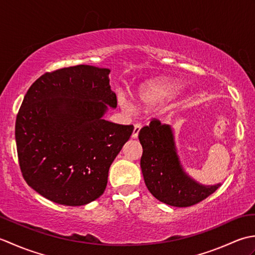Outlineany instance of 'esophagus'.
<instances>
[{"label": "esophagus", "instance_id": "34e87169", "mask_svg": "<svg viewBox=\"0 0 255 255\" xmlns=\"http://www.w3.org/2000/svg\"><path fill=\"white\" fill-rule=\"evenodd\" d=\"M140 129H141V124H136V125H134L133 131H132V134H131L132 138H137L138 137Z\"/></svg>", "mask_w": 255, "mask_h": 255}]
</instances>
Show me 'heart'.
Listing matches in <instances>:
<instances>
[{
    "label": "heart",
    "instance_id": "obj_1",
    "mask_svg": "<svg viewBox=\"0 0 255 255\" xmlns=\"http://www.w3.org/2000/svg\"><path fill=\"white\" fill-rule=\"evenodd\" d=\"M178 86L180 85L174 81L167 79L151 81L139 89L137 101L139 104L144 106H156L163 104L176 93ZM124 108L127 111L131 110V107L127 104H124Z\"/></svg>",
    "mask_w": 255,
    "mask_h": 255
}]
</instances>
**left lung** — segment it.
<instances>
[{
  "label": "left lung",
  "instance_id": "obj_1",
  "mask_svg": "<svg viewBox=\"0 0 255 255\" xmlns=\"http://www.w3.org/2000/svg\"><path fill=\"white\" fill-rule=\"evenodd\" d=\"M140 160L144 183L153 196L166 205L188 207L217 191L220 184L205 186L189 177L181 165L171 126L153 118L139 131Z\"/></svg>",
  "mask_w": 255,
  "mask_h": 255
}]
</instances>
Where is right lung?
Returning a JSON list of instances; mask_svg holds the SVG:
<instances>
[{
    "label": "right lung",
    "mask_w": 255,
    "mask_h": 255,
    "mask_svg": "<svg viewBox=\"0 0 255 255\" xmlns=\"http://www.w3.org/2000/svg\"><path fill=\"white\" fill-rule=\"evenodd\" d=\"M110 69L86 64L46 72L27 91L16 117L21 174L41 196L66 206L99 198L108 170L133 131L105 121L117 107Z\"/></svg>",
    "instance_id": "add662e5"
}]
</instances>
